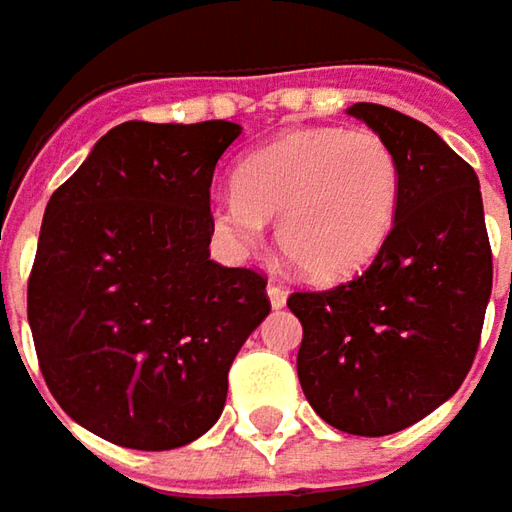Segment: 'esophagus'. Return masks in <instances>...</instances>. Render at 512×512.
<instances>
[{"instance_id":"34e87169","label":"esophagus","mask_w":512,"mask_h":512,"mask_svg":"<svg viewBox=\"0 0 512 512\" xmlns=\"http://www.w3.org/2000/svg\"><path fill=\"white\" fill-rule=\"evenodd\" d=\"M267 296H270V305L276 307V310H279V307H285L287 290L279 285V282H270V285H267Z\"/></svg>"}]
</instances>
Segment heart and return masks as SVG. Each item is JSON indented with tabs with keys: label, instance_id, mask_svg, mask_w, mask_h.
Returning a JSON list of instances; mask_svg holds the SVG:
<instances>
[{
	"label": "heart",
	"instance_id": "heart-1",
	"mask_svg": "<svg viewBox=\"0 0 512 512\" xmlns=\"http://www.w3.org/2000/svg\"><path fill=\"white\" fill-rule=\"evenodd\" d=\"M399 159L376 130H290L247 153L233 190L213 199V230L233 250L262 245L267 219L310 279L356 273L384 245L399 207Z\"/></svg>",
	"mask_w": 512,
	"mask_h": 512
}]
</instances>
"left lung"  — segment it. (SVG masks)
<instances>
[{
  "mask_svg": "<svg viewBox=\"0 0 512 512\" xmlns=\"http://www.w3.org/2000/svg\"><path fill=\"white\" fill-rule=\"evenodd\" d=\"M399 159V207L367 270L330 290L290 293L310 407L353 436H387L447 402L476 359L493 253L476 170L436 130L359 102Z\"/></svg>",
  "mask_w": 512,
  "mask_h": 512,
  "instance_id": "1",
  "label": "left lung"
}]
</instances>
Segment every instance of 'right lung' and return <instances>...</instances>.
Wrapping results in <instances>:
<instances>
[{
	"label": "right lung",
	"instance_id": "1",
	"mask_svg": "<svg viewBox=\"0 0 512 512\" xmlns=\"http://www.w3.org/2000/svg\"><path fill=\"white\" fill-rule=\"evenodd\" d=\"M233 122L108 130L45 207L28 279L39 370L73 422L173 450L222 416L227 370L270 313L265 273L210 259V182Z\"/></svg>",
	"mask_w": 512,
	"mask_h": 512
}]
</instances>
